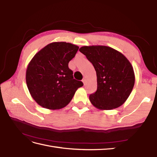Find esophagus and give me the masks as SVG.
Here are the masks:
<instances>
[{"label":"esophagus","mask_w":157,"mask_h":157,"mask_svg":"<svg viewBox=\"0 0 157 157\" xmlns=\"http://www.w3.org/2000/svg\"><path fill=\"white\" fill-rule=\"evenodd\" d=\"M86 78H83V79H82V82L84 83V84H86Z\"/></svg>","instance_id":"obj_1"}]
</instances>
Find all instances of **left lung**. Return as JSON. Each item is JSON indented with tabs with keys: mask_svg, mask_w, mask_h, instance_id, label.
<instances>
[{
	"mask_svg": "<svg viewBox=\"0 0 157 157\" xmlns=\"http://www.w3.org/2000/svg\"><path fill=\"white\" fill-rule=\"evenodd\" d=\"M79 51L86 56L96 71L98 88L96 92L90 95V102L102 110L121 106L135 83L130 61L121 52L106 46H85Z\"/></svg>",
	"mask_w": 157,
	"mask_h": 157,
	"instance_id": "obj_1",
	"label": "left lung"
}]
</instances>
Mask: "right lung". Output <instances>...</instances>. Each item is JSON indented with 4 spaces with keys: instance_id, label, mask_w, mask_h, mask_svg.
<instances>
[{
    "instance_id": "add662e5",
    "label": "right lung",
    "mask_w": 157,
    "mask_h": 157,
    "mask_svg": "<svg viewBox=\"0 0 157 157\" xmlns=\"http://www.w3.org/2000/svg\"><path fill=\"white\" fill-rule=\"evenodd\" d=\"M78 46L65 42H52L41 49L27 66L26 83L32 98L52 110L67 105L82 81L73 78L69 62Z\"/></svg>"
}]
</instances>
